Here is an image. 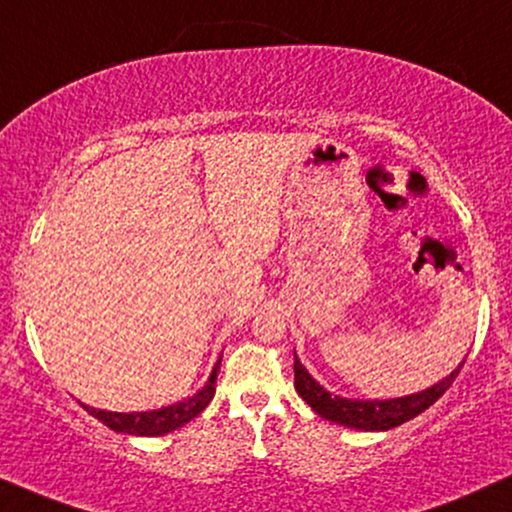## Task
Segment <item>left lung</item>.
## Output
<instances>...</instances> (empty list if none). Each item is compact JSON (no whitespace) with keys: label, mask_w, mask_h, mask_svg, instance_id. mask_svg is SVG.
I'll use <instances>...</instances> for the list:
<instances>
[{"label":"left lung","mask_w":512,"mask_h":512,"mask_svg":"<svg viewBox=\"0 0 512 512\" xmlns=\"http://www.w3.org/2000/svg\"><path fill=\"white\" fill-rule=\"evenodd\" d=\"M465 361L458 363V368L446 375L444 380L432 384L430 389H422L418 394L399 396V399H344V396L330 394L323 384L315 382L313 375L301 365L299 356L294 353V387L299 396L311 406L320 418L337 422V425L351 427V430L363 432H387L391 427H399L403 422L413 420L422 410H427L434 401L451 387L458 377Z\"/></svg>","instance_id":"1"}]
</instances>
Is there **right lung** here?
I'll return each mask as SVG.
<instances>
[{
	"label": "right lung",
	"mask_w": 512,
	"mask_h": 512,
	"mask_svg": "<svg viewBox=\"0 0 512 512\" xmlns=\"http://www.w3.org/2000/svg\"><path fill=\"white\" fill-rule=\"evenodd\" d=\"M218 370H220V358L216 361V365H213L206 384L197 391V394L156 410H142V413H111V410H97L92 406H85V403H82V408H85L92 418L104 422V425L113 432L132 434V437H163V434L178 430V427L187 425L189 420L197 418L201 410L211 403L213 394H216Z\"/></svg>",
	"instance_id": "add662e5"
}]
</instances>
